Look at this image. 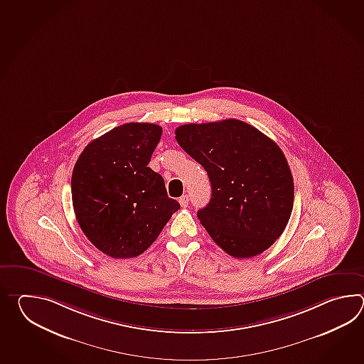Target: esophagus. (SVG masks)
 <instances>
[{
	"label": "esophagus",
	"instance_id": "esophagus-1",
	"mask_svg": "<svg viewBox=\"0 0 364 364\" xmlns=\"http://www.w3.org/2000/svg\"><path fill=\"white\" fill-rule=\"evenodd\" d=\"M179 204H181V207L186 208V207L188 205V195H182V196L179 198Z\"/></svg>",
	"mask_w": 364,
	"mask_h": 364
}]
</instances>
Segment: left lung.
I'll return each mask as SVG.
<instances>
[{
	"instance_id": "obj_1",
	"label": "left lung",
	"mask_w": 364,
	"mask_h": 364,
	"mask_svg": "<svg viewBox=\"0 0 364 364\" xmlns=\"http://www.w3.org/2000/svg\"><path fill=\"white\" fill-rule=\"evenodd\" d=\"M187 155L208 173L212 196L198 218L226 254L264 252L287 228L294 181L281 148L240 119L188 124L176 130Z\"/></svg>"
}]
</instances>
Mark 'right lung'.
Returning a JSON list of instances; mask_svg holds the SVG:
<instances>
[{"instance_id":"right-lung-1","label":"right lung","mask_w":364,"mask_h":364,"mask_svg":"<svg viewBox=\"0 0 364 364\" xmlns=\"http://www.w3.org/2000/svg\"><path fill=\"white\" fill-rule=\"evenodd\" d=\"M161 134L159 124L118 126L92 140L75 163L71 196L77 224L105 255L143 254L181 207L148 166Z\"/></svg>"}]
</instances>
